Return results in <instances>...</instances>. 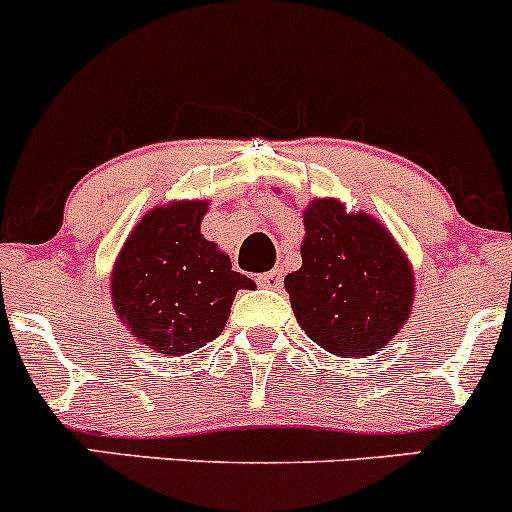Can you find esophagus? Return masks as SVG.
Here are the masks:
<instances>
[{
	"label": "esophagus",
	"instance_id": "obj_1",
	"mask_svg": "<svg viewBox=\"0 0 512 512\" xmlns=\"http://www.w3.org/2000/svg\"><path fill=\"white\" fill-rule=\"evenodd\" d=\"M257 282H260V287H265V289H280L282 287V272L280 270L265 272V275L257 277Z\"/></svg>",
	"mask_w": 512,
	"mask_h": 512
}]
</instances>
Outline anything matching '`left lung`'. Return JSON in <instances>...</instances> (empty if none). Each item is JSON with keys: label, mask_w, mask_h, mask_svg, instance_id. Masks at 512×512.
Instances as JSON below:
<instances>
[{"label": "left lung", "mask_w": 512, "mask_h": 512, "mask_svg": "<svg viewBox=\"0 0 512 512\" xmlns=\"http://www.w3.org/2000/svg\"><path fill=\"white\" fill-rule=\"evenodd\" d=\"M302 218V267L285 277L299 327L342 359L381 352L414 309L409 257L381 220L337 198L309 200Z\"/></svg>", "instance_id": "1"}]
</instances>
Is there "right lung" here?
<instances>
[{
    "mask_svg": "<svg viewBox=\"0 0 512 512\" xmlns=\"http://www.w3.org/2000/svg\"><path fill=\"white\" fill-rule=\"evenodd\" d=\"M210 200H170L128 232L111 270V302L123 327L165 356L220 337L237 289H255L227 252L200 232Z\"/></svg>",
    "mask_w": 512,
    "mask_h": 512,
    "instance_id": "obj_1",
    "label": "right lung"
}]
</instances>
